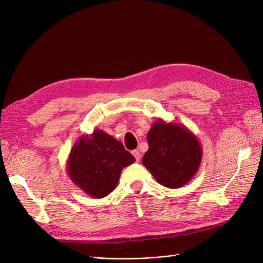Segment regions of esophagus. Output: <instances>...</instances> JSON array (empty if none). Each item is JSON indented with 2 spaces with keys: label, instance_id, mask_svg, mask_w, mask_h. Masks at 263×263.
I'll return each instance as SVG.
<instances>
[{
  "label": "esophagus",
  "instance_id": "esophagus-1",
  "mask_svg": "<svg viewBox=\"0 0 263 263\" xmlns=\"http://www.w3.org/2000/svg\"><path fill=\"white\" fill-rule=\"evenodd\" d=\"M132 155L134 156V158H136L137 161H139L140 158H141V155H140V151L139 150H133L132 151Z\"/></svg>",
  "mask_w": 263,
  "mask_h": 263
}]
</instances>
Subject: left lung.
<instances>
[{"mask_svg":"<svg viewBox=\"0 0 263 263\" xmlns=\"http://www.w3.org/2000/svg\"><path fill=\"white\" fill-rule=\"evenodd\" d=\"M143 166L160 185L179 188L197 173L203 157L198 139L186 126L158 119L146 136Z\"/></svg>","mask_w":263,"mask_h":263,"instance_id":"8db88e82","label":"left lung"}]
</instances>
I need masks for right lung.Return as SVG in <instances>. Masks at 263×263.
<instances>
[{"label": "right lung", "instance_id": "obj_1", "mask_svg": "<svg viewBox=\"0 0 263 263\" xmlns=\"http://www.w3.org/2000/svg\"><path fill=\"white\" fill-rule=\"evenodd\" d=\"M134 161V157L119 140L102 130H94L72 145L67 174L84 193L103 198L117 187L122 169Z\"/></svg>", "mask_w": 263, "mask_h": 263}]
</instances>
